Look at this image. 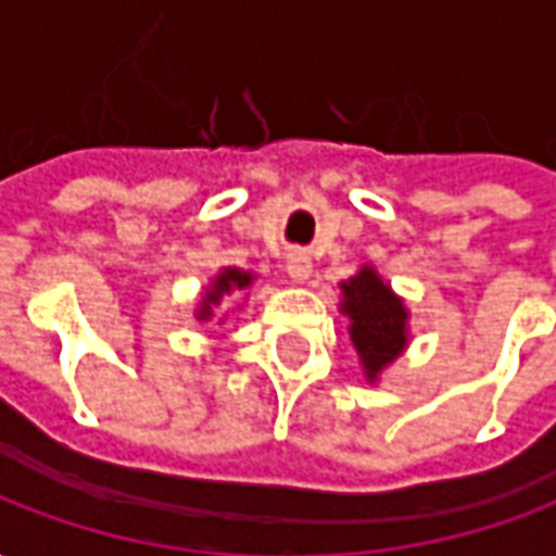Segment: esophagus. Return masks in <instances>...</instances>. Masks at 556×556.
I'll list each match as a JSON object with an SVG mask.
<instances>
[{"instance_id":"esophagus-1","label":"esophagus","mask_w":556,"mask_h":556,"mask_svg":"<svg viewBox=\"0 0 556 556\" xmlns=\"http://www.w3.org/2000/svg\"><path fill=\"white\" fill-rule=\"evenodd\" d=\"M286 270H289V277L294 282H303V279H309V274H313V258L303 253V250H294L286 258Z\"/></svg>"}]
</instances>
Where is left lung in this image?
Wrapping results in <instances>:
<instances>
[{"mask_svg": "<svg viewBox=\"0 0 556 556\" xmlns=\"http://www.w3.org/2000/svg\"><path fill=\"white\" fill-rule=\"evenodd\" d=\"M342 291H345L342 309L351 318V342L361 354L366 375L375 378L405 349L408 313L396 294L390 291V286H384L381 277L369 267H363L349 282H342Z\"/></svg>", "mask_w": 556, "mask_h": 556, "instance_id": "1", "label": "left lung"}]
</instances>
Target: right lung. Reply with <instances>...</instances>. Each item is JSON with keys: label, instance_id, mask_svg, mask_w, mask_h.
Returning a JSON list of instances; mask_svg holds the SVG:
<instances>
[{"label": "right lung", "instance_id": "obj_1", "mask_svg": "<svg viewBox=\"0 0 556 556\" xmlns=\"http://www.w3.org/2000/svg\"><path fill=\"white\" fill-rule=\"evenodd\" d=\"M253 282L250 274H243V270H223L214 282V291H207L205 301H202V309H199V318H207L211 315V306L223 298V294H229L231 289H247Z\"/></svg>", "mask_w": 556, "mask_h": 556}]
</instances>
